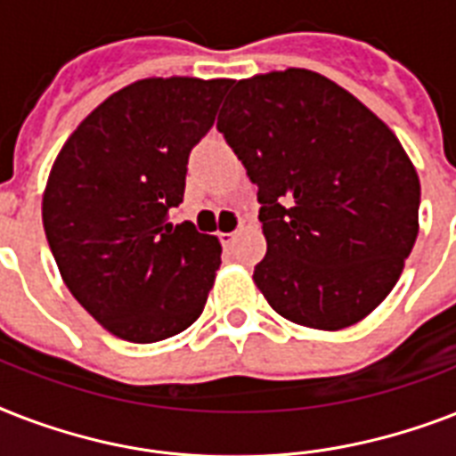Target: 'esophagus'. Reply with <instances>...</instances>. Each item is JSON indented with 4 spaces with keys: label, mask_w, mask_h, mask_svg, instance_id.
Returning <instances> with one entry per match:
<instances>
[{
    "label": "esophagus",
    "mask_w": 456,
    "mask_h": 456,
    "mask_svg": "<svg viewBox=\"0 0 456 456\" xmlns=\"http://www.w3.org/2000/svg\"><path fill=\"white\" fill-rule=\"evenodd\" d=\"M234 239H236V232H222L220 234V241L224 243V246H229V243L234 241Z\"/></svg>",
    "instance_id": "obj_1"
}]
</instances>
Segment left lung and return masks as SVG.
Returning <instances> with one entry per match:
<instances>
[{
  "label": "left lung",
  "mask_w": 456,
  "mask_h": 456,
  "mask_svg": "<svg viewBox=\"0 0 456 456\" xmlns=\"http://www.w3.org/2000/svg\"><path fill=\"white\" fill-rule=\"evenodd\" d=\"M217 130L257 186L267 256L253 279L272 310L324 331L367 317L419 234L421 186L395 134L305 68L232 82Z\"/></svg>",
  "instance_id": "8db88e82"
}]
</instances>
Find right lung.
Segmentation results:
<instances>
[{
    "label": "right lung",
    "mask_w": 456,
    "mask_h": 456,
    "mask_svg": "<svg viewBox=\"0 0 456 456\" xmlns=\"http://www.w3.org/2000/svg\"><path fill=\"white\" fill-rule=\"evenodd\" d=\"M232 80L151 77L120 89L68 137L42 199V222L68 291L113 336L156 343L200 317L220 241L184 200L191 149Z\"/></svg>",
    "instance_id": "add662e5"
}]
</instances>
